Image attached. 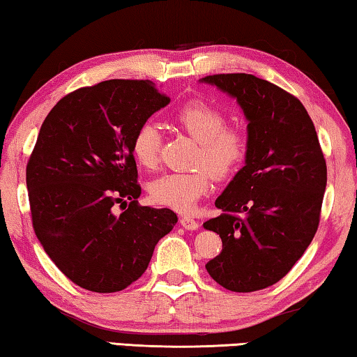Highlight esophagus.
Listing matches in <instances>:
<instances>
[{
  "label": "esophagus",
  "mask_w": 357,
  "mask_h": 357,
  "mask_svg": "<svg viewBox=\"0 0 357 357\" xmlns=\"http://www.w3.org/2000/svg\"><path fill=\"white\" fill-rule=\"evenodd\" d=\"M179 222H181V226H183L184 229H188V231H195V229H199V222H197L195 220H192V218H189V216L181 218Z\"/></svg>",
  "instance_id": "esophagus-1"
}]
</instances>
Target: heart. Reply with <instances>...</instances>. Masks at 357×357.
I'll list each match as a JSON object with an SVG mask.
<instances>
[{
	"label": "heart",
	"instance_id": "obj_1",
	"mask_svg": "<svg viewBox=\"0 0 357 357\" xmlns=\"http://www.w3.org/2000/svg\"><path fill=\"white\" fill-rule=\"evenodd\" d=\"M176 123L188 131L200 149L195 165L202 167L192 173H165L149 184V195L158 205L179 213L194 210L197 200L210 189L211 174L218 179L227 178L241 167L247 155V137L237 128H226V115L204 100H190L176 115ZM160 132L146 121L137 126L131 139L135 160L144 168H153L160 155Z\"/></svg>",
	"mask_w": 357,
	"mask_h": 357
}]
</instances>
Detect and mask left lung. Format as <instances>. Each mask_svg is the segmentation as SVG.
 Segmentation results:
<instances>
[{
  "instance_id": "left-lung-1",
  "label": "left lung",
  "mask_w": 357,
  "mask_h": 357,
  "mask_svg": "<svg viewBox=\"0 0 357 357\" xmlns=\"http://www.w3.org/2000/svg\"><path fill=\"white\" fill-rule=\"evenodd\" d=\"M200 83L236 99L248 121L245 165L215 202L221 215L204 222L222 241V252L205 268L231 291L263 290L294 268L314 237L326 158L295 96L248 73H220Z\"/></svg>"
}]
</instances>
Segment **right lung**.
<instances>
[{"label":"right lung","instance_id":"right-lung-1","mask_svg":"<svg viewBox=\"0 0 357 357\" xmlns=\"http://www.w3.org/2000/svg\"><path fill=\"white\" fill-rule=\"evenodd\" d=\"M168 102L149 79H107L67 94L43 121L26 163L31 221L47 257L82 289H126L178 222L172 210L137 204L131 152L137 126ZM126 199L115 215L111 206Z\"/></svg>","mask_w":357,"mask_h":357}]
</instances>
